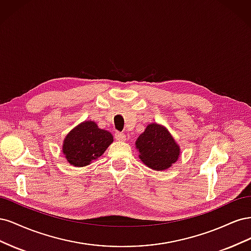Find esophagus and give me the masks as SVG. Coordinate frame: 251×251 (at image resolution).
<instances>
[{"mask_svg":"<svg viewBox=\"0 0 251 251\" xmlns=\"http://www.w3.org/2000/svg\"><path fill=\"white\" fill-rule=\"evenodd\" d=\"M115 139L117 141H126V136L124 134V133H120V132H117L115 134Z\"/></svg>","mask_w":251,"mask_h":251,"instance_id":"1","label":"esophagus"}]
</instances>
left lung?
Instances as JSON below:
<instances>
[{
	"label": "left lung",
	"instance_id": "left-lung-1",
	"mask_svg": "<svg viewBox=\"0 0 251 251\" xmlns=\"http://www.w3.org/2000/svg\"><path fill=\"white\" fill-rule=\"evenodd\" d=\"M141 161L155 171L169 169L178 160L180 147L168 128L158 124H150L136 140Z\"/></svg>",
	"mask_w": 251,
	"mask_h": 251
}]
</instances>
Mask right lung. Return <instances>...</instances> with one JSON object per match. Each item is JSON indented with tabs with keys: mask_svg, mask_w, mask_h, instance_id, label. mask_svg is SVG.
<instances>
[{
	"mask_svg": "<svg viewBox=\"0 0 251 251\" xmlns=\"http://www.w3.org/2000/svg\"><path fill=\"white\" fill-rule=\"evenodd\" d=\"M110 132L98 127L95 121H83L66 136L63 153L70 164L86 166L100 157L113 142Z\"/></svg>",
	"mask_w": 251,
	"mask_h": 251,
	"instance_id": "obj_1",
	"label": "right lung"
}]
</instances>
